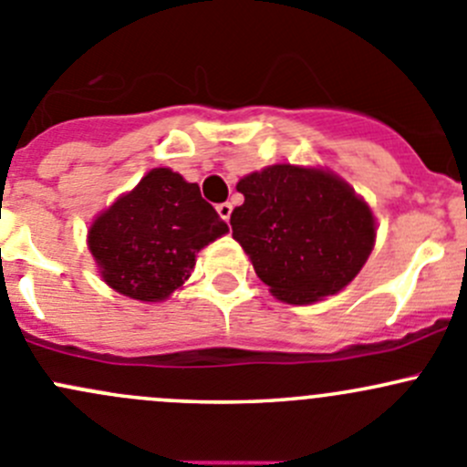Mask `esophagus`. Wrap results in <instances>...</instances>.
<instances>
[{"label": "esophagus", "instance_id": "esophagus-1", "mask_svg": "<svg viewBox=\"0 0 467 467\" xmlns=\"http://www.w3.org/2000/svg\"><path fill=\"white\" fill-rule=\"evenodd\" d=\"M232 211H234L232 202H223V204H218V215L224 220V223H229V218H232Z\"/></svg>", "mask_w": 467, "mask_h": 467}]
</instances>
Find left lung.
Returning a JSON list of instances; mask_svg holds the SVG:
<instances>
[{
	"mask_svg": "<svg viewBox=\"0 0 467 467\" xmlns=\"http://www.w3.org/2000/svg\"><path fill=\"white\" fill-rule=\"evenodd\" d=\"M234 238L258 278L285 304L344 290L376 243L371 209L344 180L319 168L276 163L243 177Z\"/></svg>",
	"mask_w": 467,
	"mask_h": 467,
	"instance_id": "1",
	"label": "left lung"
}]
</instances>
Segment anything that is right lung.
<instances>
[{
	"label": "right lung",
	"mask_w": 467,
	"mask_h": 467,
	"mask_svg": "<svg viewBox=\"0 0 467 467\" xmlns=\"http://www.w3.org/2000/svg\"><path fill=\"white\" fill-rule=\"evenodd\" d=\"M229 232L213 206L171 168H152L89 227V252L112 290L163 301L191 276L195 254Z\"/></svg>",
	"instance_id": "add662e5"
}]
</instances>
